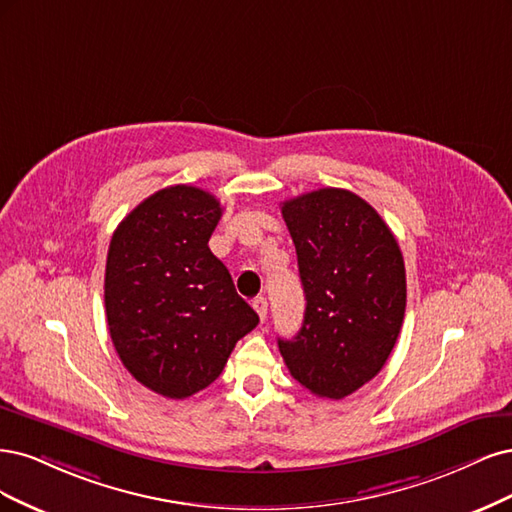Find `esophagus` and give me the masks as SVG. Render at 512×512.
Listing matches in <instances>:
<instances>
[{
    "label": "esophagus",
    "mask_w": 512,
    "mask_h": 512,
    "mask_svg": "<svg viewBox=\"0 0 512 512\" xmlns=\"http://www.w3.org/2000/svg\"><path fill=\"white\" fill-rule=\"evenodd\" d=\"M253 308H255V312L259 315V319L266 321V317H268V300L266 298H255L253 300Z\"/></svg>",
    "instance_id": "1"
}]
</instances>
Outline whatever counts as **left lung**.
I'll use <instances>...</instances> for the list:
<instances>
[{
  "mask_svg": "<svg viewBox=\"0 0 512 512\" xmlns=\"http://www.w3.org/2000/svg\"><path fill=\"white\" fill-rule=\"evenodd\" d=\"M306 295L300 332L278 338L291 376L342 400L383 370L406 310L398 240L366 200L325 187L283 202Z\"/></svg>",
  "mask_w": 512,
  "mask_h": 512,
  "instance_id": "left-lung-1",
  "label": "left lung"
}]
</instances>
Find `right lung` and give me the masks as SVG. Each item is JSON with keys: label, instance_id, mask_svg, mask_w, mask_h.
Here are the masks:
<instances>
[{"label": "right lung", "instance_id": "right-lung-1", "mask_svg": "<svg viewBox=\"0 0 512 512\" xmlns=\"http://www.w3.org/2000/svg\"><path fill=\"white\" fill-rule=\"evenodd\" d=\"M221 212L204 189L166 187L131 210L110 240L112 344L129 374L163 398L185 400L217 381L236 342L259 323L208 249Z\"/></svg>", "mask_w": 512, "mask_h": 512}]
</instances>
